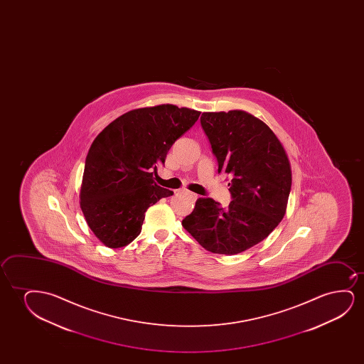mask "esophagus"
I'll use <instances>...</instances> for the list:
<instances>
[{
  "instance_id": "esophagus-1",
  "label": "esophagus",
  "mask_w": 364,
  "mask_h": 364,
  "mask_svg": "<svg viewBox=\"0 0 364 364\" xmlns=\"http://www.w3.org/2000/svg\"><path fill=\"white\" fill-rule=\"evenodd\" d=\"M183 193H184L185 195H188V196H189L190 199H193L194 200H196L198 199V195L196 194H194V193H191V191H188V190H184V191H183Z\"/></svg>"
}]
</instances>
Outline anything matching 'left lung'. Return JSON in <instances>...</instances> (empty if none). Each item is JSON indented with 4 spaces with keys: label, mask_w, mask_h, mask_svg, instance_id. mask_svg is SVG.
I'll use <instances>...</instances> for the list:
<instances>
[{
    "label": "left lung",
    "mask_w": 364,
    "mask_h": 364,
    "mask_svg": "<svg viewBox=\"0 0 364 364\" xmlns=\"http://www.w3.org/2000/svg\"><path fill=\"white\" fill-rule=\"evenodd\" d=\"M200 123L219 164L232 176L231 201L196 200L184 229L205 250L236 255L266 239L284 219L292 176L289 158L274 132L244 110L203 113Z\"/></svg>",
    "instance_id": "left-lung-1"
}]
</instances>
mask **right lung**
Returning <instances> with one entry per match:
<instances>
[{"instance_id":"right-lung-1","label":"right lung","mask_w":364,"mask_h":364,"mask_svg":"<svg viewBox=\"0 0 364 364\" xmlns=\"http://www.w3.org/2000/svg\"><path fill=\"white\" fill-rule=\"evenodd\" d=\"M199 115L173 105L140 108L120 115L97 135L85 158L80 209L107 247L130 244L150 205L174 194L155 184L153 173Z\"/></svg>"}]
</instances>
